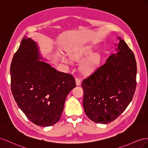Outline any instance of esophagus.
Segmentation results:
<instances>
[{
	"label": "esophagus",
	"mask_w": 148,
	"mask_h": 148,
	"mask_svg": "<svg viewBox=\"0 0 148 148\" xmlns=\"http://www.w3.org/2000/svg\"><path fill=\"white\" fill-rule=\"evenodd\" d=\"M75 82H76V85H77V86H81V79H80L79 78L77 77L76 79H75Z\"/></svg>",
	"instance_id": "esophagus-1"
}]
</instances>
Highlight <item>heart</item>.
I'll return each instance as SVG.
<instances>
[{"label": "heart", "instance_id": "heart-1", "mask_svg": "<svg viewBox=\"0 0 148 148\" xmlns=\"http://www.w3.org/2000/svg\"><path fill=\"white\" fill-rule=\"evenodd\" d=\"M92 53L91 47L89 46H82L76 48L71 54V58L74 60H81L87 56L88 54H90ZM62 60L66 63H69V61L66 57L62 58ZM100 60V57L98 55H95L91 58L89 60H87L86 62H84L82 64V70L86 72V73H90L94 70Z\"/></svg>", "mask_w": 148, "mask_h": 148}]
</instances>
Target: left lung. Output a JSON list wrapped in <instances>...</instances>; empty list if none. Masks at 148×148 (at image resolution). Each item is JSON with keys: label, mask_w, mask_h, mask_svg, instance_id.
I'll list each match as a JSON object with an SVG mask.
<instances>
[{"label": "left lung", "mask_w": 148, "mask_h": 148, "mask_svg": "<svg viewBox=\"0 0 148 148\" xmlns=\"http://www.w3.org/2000/svg\"><path fill=\"white\" fill-rule=\"evenodd\" d=\"M117 50L82 82L84 111L97 123L107 124L117 119L128 106L136 90L134 54L121 40Z\"/></svg>", "instance_id": "1"}]
</instances>
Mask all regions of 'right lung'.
I'll return each instance as SVG.
<instances>
[{
  "label": "right lung",
  "instance_id": "right-lung-1",
  "mask_svg": "<svg viewBox=\"0 0 148 148\" xmlns=\"http://www.w3.org/2000/svg\"><path fill=\"white\" fill-rule=\"evenodd\" d=\"M40 59L35 41L24 37L12 59L10 84L15 102L29 121L46 127L60 120L67 96L76 84L73 75Z\"/></svg>",
  "mask_w": 148,
  "mask_h": 148
}]
</instances>
